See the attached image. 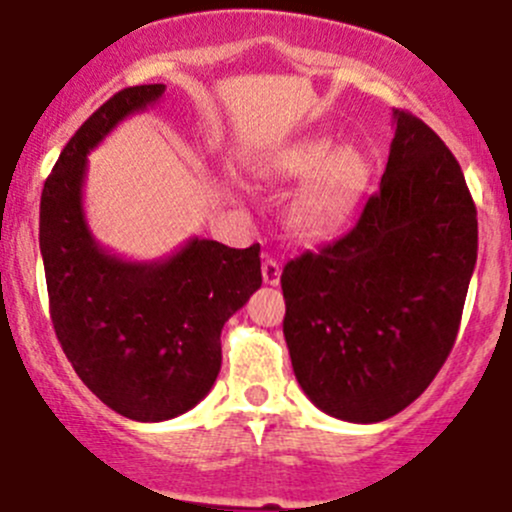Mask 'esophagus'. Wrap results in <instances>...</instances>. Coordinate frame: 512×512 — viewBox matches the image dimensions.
I'll return each instance as SVG.
<instances>
[{"label":"esophagus","mask_w":512,"mask_h":512,"mask_svg":"<svg viewBox=\"0 0 512 512\" xmlns=\"http://www.w3.org/2000/svg\"><path fill=\"white\" fill-rule=\"evenodd\" d=\"M280 275H282L280 262L267 257V260L262 262V280H265V285H280Z\"/></svg>","instance_id":"34e87169"}]
</instances>
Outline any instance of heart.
Returning <instances> with one entry per match:
<instances>
[{"label": "heart", "instance_id": "1", "mask_svg": "<svg viewBox=\"0 0 512 512\" xmlns=\"http://www.w3.org/2000/svg\"><path fill=\"white\" fill-rule=\"evenodd\" d=\"M272 182L302 180L282 207V227L297 242H322L345 227L365 192L370 165L357 147L325 137L290 142L260 167Z\"/></svg>", "mask_w": 512, "mask_h": 512}]
</instances>
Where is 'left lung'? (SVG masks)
<instances>
[{
    "label": "left lung",
    "mask_w": 512,
    "mask_h": 512,
    "mask_svg": "<svg viewBox=\"0 0 512 512\" xmlns=\"http://www.w3.org/2000/svg\"><path fill=\"white\" fill-rule=\"evenodd\" d=\"M380 192L357 225L282 270L292 370L337 420L380 423L425 393L458 337L478 260L463 170L423 119L393 109Z\"/></svg>",
    "instance_id": "8db88e82"
}]
</instances>
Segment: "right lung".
I'll return each mask as SVG.
<instances>
[{
  "label": "right lung",
  "instance_id": "1",
  "mask_svg": "<svg viewBox=\"0 0 512 512\" xmlns=\"http://www.w3.org/2000/svg\"><path fill=\"white\" fill-rule=\"evenodd\" d=\"M165 84L127 87L74 132L39 202V250L49 315L79 380L107 408L160 423L195 408L222 365L225 322L262 285L260 245L235 250L187 240L175 255L132 262L92 237L82 207L87 155Z\"/></svg>",
  "mask_w": 512,
  "mask_h": 512
}]
</instances>
